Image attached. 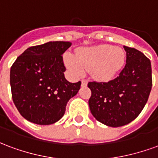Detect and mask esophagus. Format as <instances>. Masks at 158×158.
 I'll list each match as a JSON object with an SVG mask.
<instances>
[{
	"instance_id": "34e87169",
	"label": "esophagus",
	"mask_w": 158,
	"mask_h": 158,
	"mask_svg": "<svg viewBox=\"0 0 158 158\" xmlns=\"http://www.w3.org/2000/svg\"><path fill=\"white\" fill-rule=\"evenodd\" d=\"M81 83H82L83 86H86L87 85V83H88V81H87L86 79H82V80H81Z\"/></svg>"
}]
</instances>
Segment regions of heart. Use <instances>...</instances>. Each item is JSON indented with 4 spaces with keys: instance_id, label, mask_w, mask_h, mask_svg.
Masks as SVG:
<instances>
[{
    "instance_id": "b5f03b06",
    "label": "heart",
    "mask_w": 158,
    "mask_h": 158,
    "mask_svg": "<svg viewBox=\"0 0 158 158\" xmlns=\"http://www.w3.org/2000/svg\"><path fill=\"white\" fill-rule=\"evenodd\" d=\"M125 54L121 48L109 45H99L79 50L76 57L65 56V63L69 70L81 75L85 70H91L96 78L103 80L112 79L124 64Z\"/></svg>"
}]
</instances>
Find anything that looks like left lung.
<instances>
[{
	"label": "left lung",
	"mask_w": 158,
	"mask_h": 158,
	"mask_svg": "<svg viewBox=\"0 0 158 158\" xmlns=\"http://www.w3.org/2000/svg\"><path fill=\"white\" fill-rule=\"evenodd\" d=\"M123 48L126 64L117 78L108 82L88 83L90 112L97 121L110 127L126 125L139 116L152 86L149 59L136 49Z\"/></svg>",
	"instance_id": "1"
}]
</instances>
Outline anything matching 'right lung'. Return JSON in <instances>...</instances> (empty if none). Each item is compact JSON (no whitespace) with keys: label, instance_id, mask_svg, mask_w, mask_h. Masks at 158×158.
<instances>
[{"label":"right lung","instance_id":"1","mask_svg":"<svg viewBox=\"0 0 158 158\" xmlns=\"http://www.w3.org/2000/svg\"><path fill=\"white\" fill-rule=\"evenodd\" d=\"M69 41H50L31 46L19 56L10 71L13 102L29 122L49 125L62 118L67 103L80 89L81 82L65 79L62 55Z\"/></svg>","mask_w":158,"mask_h":158}]
</instances>
